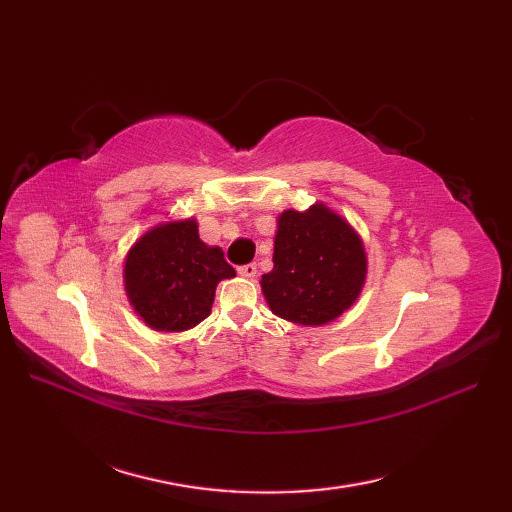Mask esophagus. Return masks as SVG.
<instances>
[{"label": "esophagus", "mask_w": 512, "mask_h": 512, "mask_svg": "<svg viewBox=\"0 0 512 512\" xmlns=\"http://www.w3.org/2000/svg\"><path fill=\"white\" fill-rule=\"evenodd\" d=\"M239 271V275H243V277H250V280H252V277H256V265H254V262H250V265H243V267H239L237 269Z\"/></svg>", "instance_id": "1"}]
</instances>
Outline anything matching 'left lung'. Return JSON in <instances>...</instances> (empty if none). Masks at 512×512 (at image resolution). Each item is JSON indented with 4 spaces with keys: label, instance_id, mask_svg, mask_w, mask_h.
<instances>
[{
    "label": "left lung",
    "instance_id": "left-lung-1",
    "mask_svg": "<svg viewBox=\"0 0 512 512\" xmlns=\"http://www.w3.org/2000/svg\"><path fill=\"white\" fill-rule=\"evenodd\" d=\"M365 273L363 241L337 213L314 205L280 215L273 271L262 275L260 286L275 316L318 327L356 301Z\"/></svg>",
    "mask_w": 512,
    "mask_h": 512
}]
</instances>
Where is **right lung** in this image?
I'll use <instances>...</instances> for the list:
<instances>
[{
	"instance_id": "add662e5",
	"label": "right lung",
	"mask_w": 512,
	"mask_h": 512,
	"mask_svg": "<svg viewBox=\"0 0 512 512\" xmlns=\"http://www.w3.org/2000/svg\"><path fill=\"white\" fill-rule=\"evenodd\" d=\"M126 292L151 329L185 331L211 314L215 286L235 277L220 247L198 237L194 220L149 230L126 258Z\"/></svg>"
}]
</instances>
